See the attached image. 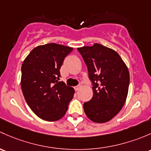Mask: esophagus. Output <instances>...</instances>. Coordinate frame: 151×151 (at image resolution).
<instances>
[{
	"instance_id": "1",
	"label": "esophagus",
	"mask_w": 151,
	"mask_h": 151,
	"mask_svg": "<svg viewBox=\"0 0 151 151\" xmlns=\"http://www.w3.org/2000/svg\"><path fill=\"white\" fill-rule=\"evenodd\" d=\"M81 86H82V84H81V83H80V84L78 85V86H76L75 87V90H76V91H78V90L80 89L81 87Z\"/></svg>"
}]
</instances>
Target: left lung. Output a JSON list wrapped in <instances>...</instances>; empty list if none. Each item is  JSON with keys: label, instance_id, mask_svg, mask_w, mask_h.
Segmentation results:
<instances>
[{"label": "left lung", "instance_id": "obj_1", "mask_svg": "<svg viewBox=\"0 0 151 151\" xmlns=\"http://www.w3.org/2000/svg\"><path fill=\"white\" fill-rule=\"evenodd\" d=\"M93 84V97L84 102L86 116L95 123H105L120 112L128 94L129 73L116 51L99 43L78 48Z\"/></svg>", "mask_w": 151, "mask_h": 151}]
</instances>
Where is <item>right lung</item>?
<instances>
[{
	"mask_svg": "<svg viewBox=\"0 0 151 151\" xmlns=\"http://www.w3.org/2000/svg\"><path fill=\"white\" fill-rule=\"evenodd\" d=\"M72 47L54 43L34 48L22 65L21 88L30 109L37 116L55 122L66 113L74 88L59 81L60 70Z\"/></svg>",
	"mask_w": 151,
	"mask_h": 151,
	"instance_id": "1",
	"label": "right lung"
}]
</instances>
